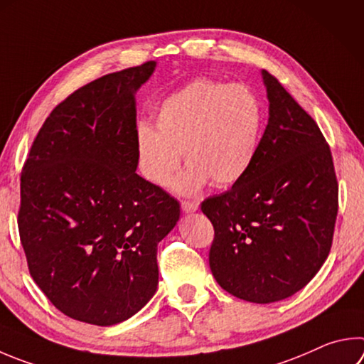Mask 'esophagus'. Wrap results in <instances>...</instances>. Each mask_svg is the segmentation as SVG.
Masks as SVG:
<instances>
[{
	"mask_svg": "<svg viewBox=\"0 0 364 364\" xmlns=\"http://www.w3.org/2000/svg\"><path fill=\"white\" fill-rule=\"evenodd\" d=\"M181 210H183V213H194V211L199 210V203L184 200V202H181Z\"/></svg>",
	"mask_w": 364,
	"mask_h": 364,
	"instance_id": "34e87169",
	"label": "esophagus"
}]
</instances>
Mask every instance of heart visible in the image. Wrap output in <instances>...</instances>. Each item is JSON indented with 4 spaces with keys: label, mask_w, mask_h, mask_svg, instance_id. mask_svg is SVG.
Segmentation results:
<instances>
[{
    "label": "heart",
    "mask_w": 364,
    "mask_h": 364,
    "mask_svg": "<svg viewBox=\"0 0 364 364\" xmlns=\"http://www.w3.org/2000/svg\"><path fill=\"white\" fill-rule=\"evenodd\" d=\"M262 119L259 100L245 85L199 79L165 98L156 130L138 127V168L151 184L167 188L184 154L188 168L175 186L180 194H199L210 181L232 186L255 162Z\"/></svg>",
    "instance_id": "heart-1"
}]
</instances>
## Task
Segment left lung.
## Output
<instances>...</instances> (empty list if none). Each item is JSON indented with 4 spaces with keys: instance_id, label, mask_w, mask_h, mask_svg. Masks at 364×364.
<instances>
[{
    "instance_id": "1",
    "label": "left lung",
    "mask_w": 364,
    "mask_h": 364,
    "mask_svg": "<svg viewBox=\"0 0 364 364\" xmlns=\"http://www.w3.org/2000/svg\"><path fill=\"white\" fill-rule=\"evenodd\" d=\"M261 75L269 122L255 162L202 211L215 228L208 261L218 285L269 304L299 291L326 261L339 189L318 125L272 75Z\"/></svg>"
}]
</instances>
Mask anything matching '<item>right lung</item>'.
Returning <instances> with one entry per match:
<instances>
[{"mask_svg": "<svg viewBox=\"0 0 364 364\" xmlns=\"http://www.w3.org/2000/svg\"><path fill=\"white\" fill-rule=\"evenodd\" d=\"M156 62L111 73L57 105L21 176L18 232L30 274L70 318L113 326L159 283L157 243L180 203L136 175L135 94Z\"/></svg>", "mask_w": 364, "mask_h": 364, "instance_id": "1", "label": "right lung"}]
</instances>
